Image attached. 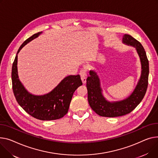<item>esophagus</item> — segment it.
I'll use <instances>...</instances> for the list:
<instances>
[{
    "label": "esophagus",
    "mask_w": 158,
    "mask_h": 158,
    "mask_svg": "<svg viewBox=\"0 0 158 158\" xmlns=\"http://www.w3.org/2000/svg\"><path fill=\"white\" fill-rule=\"evenodd\" d=\"M79 74L81 76V78L82 80V83L85 84L86 82V78H87V73H86V69H81L80 70Z\"/></svg>",
    "instance_id": "obj_1"
}]
</instances>
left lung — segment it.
Here are the masks:
<instances>
[{
    "label": "left lung",
    "instance_id": "1",
    "mask_svg": "<svg viewBox=\"0 0 158 158\" xmlns=\"http://www.w3.org/2000/svg\"><path fill=\"white\" fill-rule=\"evenodd\" d=\"M122 43L136 49L141 64V75L135 88L130 96L119 101H109L103 96L100 80L94 70H89L86 79L88 99L91 108L103 117L114 118L128 114L133 110L143 98L148 86L149 61L142 45L133 37L124 34Z\"/></svg>",
    "mask_w": 158,
    "mask_h": 158
}]
</instances>
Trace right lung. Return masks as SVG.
I'll use <instances>...</instances> for the list:
<instances>
[{
	"label": "right lung",
	"instance_id": "1",
	"mask_svg": "<svg viewBox=\"0 0 158 158\" xmlns=\"http://www.w3.org/2000/svg\"><path fill=\"white\" fill-rule=\"evenodd\" d=\"M42 33L41 31L31 36L19 47L13 64L11 78L13 93L19 106L37 119L51 121L60 119L67 114L73 94L82 82L79 75H70L66 76L53 89L46 94L35 95L27 91L18 77V54L25 45Z\"/></svg>",
	"mask_w": 158,
	"mask_h": 158
}]
</instances>
